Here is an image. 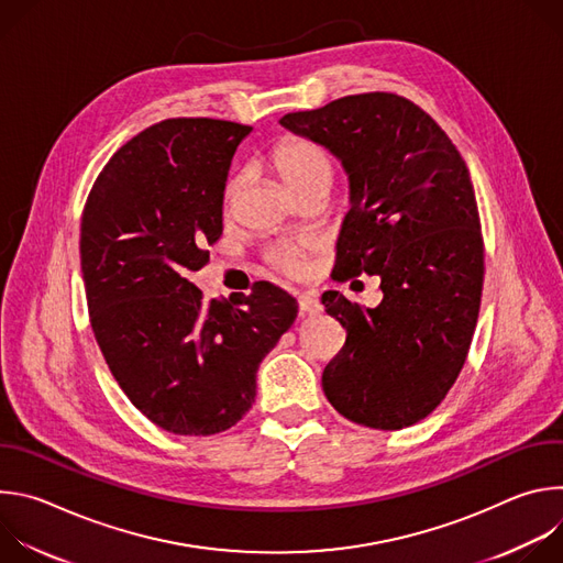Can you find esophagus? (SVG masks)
I'll return each mask as SVG.
<instances>
[{"label":"esophagus","mask_w":563,"mask_h":563,"mask_svg":"<svg viewBox=\"0 0 563 563\" xmlns=\"http://www.w3.org/2000/svg\"><path fill=\"white\" fill-rule=\"evenodd\" d=\"M298 307H300V313H309V316L323 311V305H320V298L316 291H302L298 296Z\"/></svg>","instance_id":"esophagus-1"}]
</instances>
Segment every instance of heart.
<instances>
[{"label": "heart", "instance_id": "b5f03b06", "mask_svg": "<svg viewBox=\"0 0 563 563\" xmlns=\"http://www.w3.org/2000/svg\"><path fill=\"white\" fill-rule=\"evenodd\" d=\"M272 165L283 178V183L296 194L302 196L311 189H330L334 180V159L332 155L318 146L316 142L298 135H287L278 140L272 148ZM240 187H243V176L235 174L227 183V207L235 200ZM309 254L307 240H283L267 252V261L289 276H300L307 269L305 256Z\"/></svg>", "mask_w": 563, "mask_h": 563}]
</instances>
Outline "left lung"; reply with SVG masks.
Segmentation results:
<instances>
[{"instance_id": "1", "label": "left lung", "mask_w": 563, "mask_h": 563, "mask_svg": "<svg viewBox=\"0 0 563 563\" xmlns=\"http://www.w3.org/2000/svg\"><path fill=\"white\" fill-rule=\"evenodd\" d=\"M280 124L328 146L350 176L352 209L336 280L378 276L374 309L325 291L343 350L323 372L330 404L374 430L426 419L454 385L484 289V235L465 159L445 131L396 93H358Z\"/></svg>"}]
</instances>
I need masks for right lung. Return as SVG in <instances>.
<instances>
[{
    "label": "right lung",
    "instance_id": "1",
    "mask_svg": "<svg viewBox=\"0 0 563 563\" xmlns=\"http://www.w3.org/2000/svg\"><path fill=\"white\" fill-rule=\"evenodd\" d=\"M250 131L213 118L157 122L113 153L82 211L96 341L131 404L174 434L209 437L243 419L261 361L298 311L265 280L209 302L189 280L222 235L227 174Z\"/></svg>",
    "mask_w": 563,
    "mask_h": 563
}]
</instances>
